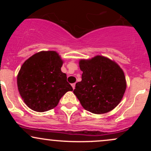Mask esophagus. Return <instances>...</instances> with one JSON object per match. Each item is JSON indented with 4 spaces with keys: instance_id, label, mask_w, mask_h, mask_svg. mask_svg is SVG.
Returning <instances> with one entry per match:
<instances>
[{
    "instance_id": "1",
    "label": "esophagus",
    "mask_w": 151,
    "mask_h": 151,
    "mask_svg": "<svg viewBox=\"0 0 151 151\" xmlns=\"http://www.w3.org/2000/svg\"><path fill=\"white\" fill-rule=\"evenodd\" d=\"M75 86H76L75 84H72V88H73V89H75Z\"/></svg>"
}]
</instances>
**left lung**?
<instances>
[{
  "instance_id": "1",
  "label": "left lung",
  "mask_w": 151,
  "mask_h": 151,
  "mask_svg": "<svg viewBox=\"0 0 151 151\" xmlns=\"http://www.w3.org/2000/svg\"><path fill=\"white\" fill-rule=\"evenodd\" d=\"M81 81L73 92L85 110L93 114H105L120 103L126 89L124 72L116 62L96 55L80 60Z\"/></svg>"
}]
</instances>
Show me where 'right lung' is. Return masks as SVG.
Returning <instances> with one entry per match:
<instances>
[{"label": "right lung", "instance_id": "obj_1", "mask_svg": "<svg viewBox=\"0 0 151 151\" xmlns=\"http://www.w3.org/2000/svg\"><path fill=\"white\" fill-rule=\"evenodd\" d=\"M63 60L56 51H41L22 64L17 77L19 93L25 104L37 112L58 106L66 92L72 91L67 74L61 71Z\"/></svg>", "mask_w": 151, "mask_h": 151}]
</instances>
